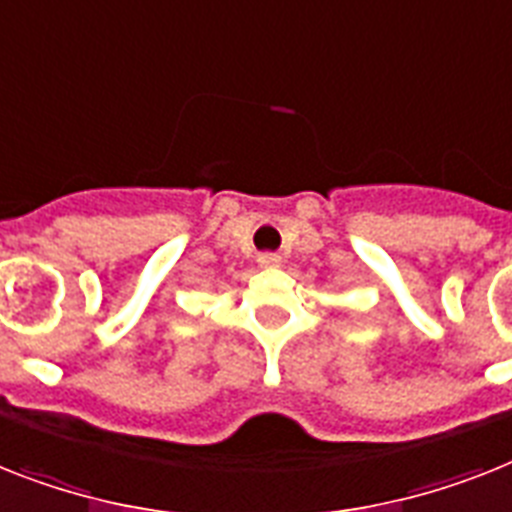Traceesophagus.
Instances as JSON below:
<instances>
[{
    "mask_svg": "<svg viewBox=\"0 0 512 512\" xmlns=\"http://www.w3.org/2000/svg\"><path fill=\"white\" fill-rule=\"evenodd\" d=\"M282 259L277 256V253H261L259 256V266H264V269H272V266H280Z\"/></svg>",
    "mask_w": 512,
    "mask_h": 512,
    "instance_id": "obj_1",
    "label": "esophagus"
}]
</instances>
